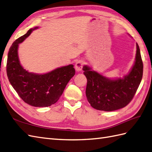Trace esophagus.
I'll return each mask as SVG.
<instances>
[{"mask_svg": "<svg viewBox=\"0 0 152 152\" xmlns=\"http://www.w3.org/2000/svg\"><path fill=\"white\" fill-rule=\"evenodd\" d=\"M83 63L82 62V61H78L75 64V69L76 71L77 72H80L81 70H82L83 68Z\"/></svg>", "mask_w": 152, "mask_h": 152, "instance_id": "obj_1", "label": "esophagus"}]
</instances>
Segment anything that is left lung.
I'll use <instances>...</instances> for the list:
<instances>
[{
  "label": "left lung",
  "instance_id": "8db88e82",
  "mask_svg": "<svg viewBox=\"0 0 152 152\" xmlns=\"http://www.w3.org/2000/svg\"><path fill=\"white\" fill-rule=\"evenodd\" d=\"M87 84L86 96L97 110L112 111L126 107L135 96L142 77L143 63L137 43L135 61L131 71L124 78L108 79L87 65L83 67Z\"/></svg>",
  "mask_w": 152,
  "mask_h": 152
}]
</instances>
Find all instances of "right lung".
<instances>
[{
	"mask_svg": "<svg viewBox=\"0 0 152 152\" xmlns=\"http://www.w3.org/2000/svg\"><path fill=\"white\" fill-rule=\"evenodd\" d=\"M37 27L31 28L13 42L8 54L6 72L10 83L24 102L34 107H48L59 99L69 80L75 75L73 65L44 74L28 72L20 65L19 44Z\"/></svg>",
	"mask_w": 152,
	"mask_h": 152,
	"instance_id": "add662e5",
	"label": "right lung"
}]
</instances>
